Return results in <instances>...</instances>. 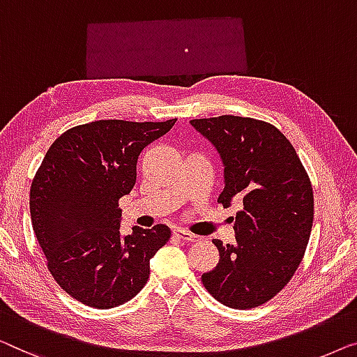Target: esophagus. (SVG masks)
I'll return each instance as SVG.
<instances>
[{
	"label": "esophagus",
	"instance_id": "34e87169",
	"mask_svg": "<svg viewBox=\"0 0 357 357\" xmlns=\"http://www.w3.org/2000/svg\"><path fill=\"white\" fill-rule=\"evenodd\" d=\"M173 234L176 236L178 239L184 241V243H197V241H200V236L194 234V233H189V231H185V229H181V228L174 229V231H173Z\"/></svg>",
	"mask_w": 357,
	"mask_h": 357
}]
</instances>
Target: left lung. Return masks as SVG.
I'll list each match as a JSON object with an SVG mask.
<instances>
[{
  "label": "left lung",
  "mask_w": 357,
  "mask_h": 357,
  "mask_svg": "<svg viewBox=\"0 0 357 357\" xmlns=\"http://www.w3.org/2000/svg\"><path fill=\"white\" fill-rule=\"evenodd\" d=\"M190 124L223 162L218 202H243L231 218L236 243L213 239L220 260L202 283L223 305L257 307L288 284L304 257L314 222L312 184L293 145L270 123L223 114Z\"/></svg>",
  "instance_id": "1"
}]
</instances>
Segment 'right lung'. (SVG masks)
Here are the masks:
<instances>
[{
	"label": "right lung",
	"instance_id": "1",
	"mask_svg": "<svg viewBox=\"0 0 357 357\" xmlns=\"http://www.w3.org/2000/svg\"><path fill=\"white\" fill-rule=\"evenodd\" d=\"M174 123L100 119L68 129L45 155L30 185L33 233L50 273L79 303L118 307L147 283L150 259L172 231L155 225L123 236L118 202L134 188L145 145Z\"/></svg>",
	"mask_w": 357,
	"mask_h": 357
}]
</instances>
